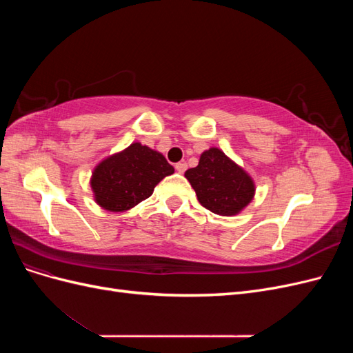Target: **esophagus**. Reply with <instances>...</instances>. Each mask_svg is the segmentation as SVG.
<instances>
[{
	"label": "esophagus",
	"instance_id": "1",
	"mask_svg": "<svg viewBox=\"0 0 353 353\" xmlns=\"http://www.w3.org/2000/svg\"><path fill=\"white\" fill-rule=\"evenodd\" d=\"M175 169L178 170L179 174H183V172H185V169H187V163L179 162V163H176V165H175Z\"/></svg>",
	"mask_w": 353,
	"mask_h": 353
}]
</instances>
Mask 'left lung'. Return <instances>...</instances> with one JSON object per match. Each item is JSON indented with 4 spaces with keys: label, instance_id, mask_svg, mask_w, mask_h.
Returning a JSON list of instances; mask_svg holds the SVG:
<instances>
[{
    "label": "left lung",
    "instance_id": "8db88e82",
    "mask_svg": "<svg viewBox=\"0 0 353 353\" xmlns=\"http://www.w3.org/2000/svg\"><path fill=\"white\" fill-rule=\"evenodd\" d=\"M185 178L194 188L200 205L216 215H237L254 196L249 174L216 147L203 152L199 165L188 169Z\"/></svg>",
    "mask_w": 353,
    "mask_h": 353
}]
</instances>
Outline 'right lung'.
<instances>
[{
  "label": "right lung",
  "mask_w": 353,
  "mask_h": 353,
  "mask_svg": "<svg viewBox=\"0 0 353 353\" xmlns=\"http://www.w3.org/2000/svg\"><path fill=\"white\" fill-rule=\"evenodd\" d=\"M172 174L162 153L134 143L95 166L91 188L103 209L125 212L150 197L160 181Z\"/></svg>",
  "instance_id": "obj_1"
}]
</instances>
